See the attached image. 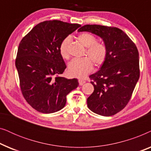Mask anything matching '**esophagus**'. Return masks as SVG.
Returning a JSON list of instances; mask_svg holds the SVG:
<instances>
[{
  "mask_svg": "<svg viewBox=\"0 0 151 151\" xmlns=\"http://www.w3.org/2000/svg\"><path fill=\"white\" fill-rule=\"evenodd\" d=\"M78 82H79L80 85H82V84H84V83H85V81H84V80L79 79V80H78Z\"/></svg>",
  "mask_w": 151,
  "mask_h": 151,
  "instance_id": "obj_1",
  "label": "esophagus"
}]
</instances>
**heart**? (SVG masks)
Masks as SVG:
<instances>
[{"label": "heart", "instance_id": "1", "mask_svg": "<svg viewBox=\"0 0 151 151\" xmlns=\"http://www.w3.org/2000/svg\"><path fill=\"white\" fill-rule=\"evenodd\" d=\"M79 42L86 47L84 55L88 57L73 58L68 65V73L71 76L83 78L93 69L92 61L96 65H100L104 63L107 56V49L104 44L97 42L93 35L87 32L82 33L77 36ZM70 38L67 37L62 41L59 46L60 54L64 59L69 58L68 51Z\"/></svg>", "mask_w": 151, "mask_h": 151}]
</instances>
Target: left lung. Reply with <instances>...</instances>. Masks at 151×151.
I'll use <instances>...</instances> for the list:
<instances>
[{"instance_id": "left-lung-1", "label": "left lung", "mask_w": 151, "mask_h": 151, "mask_svg": "<svg viewBox=\"0 0 151 151\" xmlns=\"http://www.w3.org/2000/svg\"><path fill=\"white\" fill-rule=\"evenodd\" d=\"M78 32L98 35L107 49L100 70L89 76L94 91L87 98L88 109L103 116L116 114L129 103L139 80L137 47L122 30L114 27L86 24Z\"/></svg>"}]
</instances>
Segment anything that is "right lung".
<instances>
[{
    "label": "right lung",
    "mask_w": 151,
    "mask_h": 151,
    "mask_svg": "<svg viewBox=\"0 0 151 151\" xmlns=\"http://www.w3.org/2000/svg\"><path fill=\"white\" fill-rule=\"evenodd\" d=\"M80 26L46 20L36 24L20 41L16 58L20 90L28 104L38 112L60 111L65 106L67 94L78 86L76 78L61 76L67 66L59 46Z\"/></svg>",
    "instance_id": "add662e5"
}]
</instances>
